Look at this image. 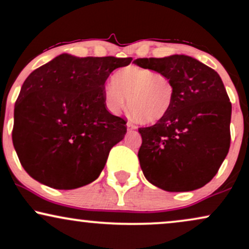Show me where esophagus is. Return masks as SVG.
<instances>
[{"label":"esophagus","mask_w":249,"mask_h":249,"mask_svg":"<svg viewBox=\"0 0 249 249\" xmlns=\"http://www.w3.org/2000/svg\"><path fill=\"white\" fill-rule=\"evenodd\" d=\"M126 126H127V130H128V131H133V130H136V128H137L136 125H133L131 122H127Z\"/></svg>","instance_id":"obj_1"}]
</instances>
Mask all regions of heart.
I'll return each instance as SVG.
<instances>
[{
	"instance_id": "obj_1",
	"label": "heart",
	"mask_w": 249,
	"mask_h": 249,
	"mask_svg": "<svg viewBox=\"0 0 249 249\" xmlns=\"http://www.w3.org/2000/svg\"><path fill=\"white\" fill-rule=\"evenodd\" d=\"M175 96V85L168 75L138 66L117 71L112 83L103 90L104 104L110 112L119 113L128 101V109L134 118L148 124L168 115Z\"/></svg>"
}]
</instances>
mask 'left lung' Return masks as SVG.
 Masks as SVG:
<instances>
[{
  "label": "left lung",
  "instance_id": "obj_1",
  "mask_svg": "<svg viewBox=\"0 0 249 249\" xmlns=\"http://www.w3.org/2000/svg\"><path fill=\"white\" fill-rule=\"evenodd\" d=\"M133 62L168 75L176 89L168 115L139 128L138 158L146 179L170 193L204 187L225 160L231 142L232 106L219 74L183 54Z\"/></svg>",
  "mask_w": 249,
  "mask_h": 249
}]
</instances>
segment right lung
I'll return each mask as SVG.
<instances>
[{
	"label": "right lung",
	"mask_w": 249,
	"mask_h": 249,
	"mask_svg": "<svg viewBox=\"0 0 249 249\" xmlns=\"http://www.w3.org/2000/svg\"><path fill=\"white\" fill-rule=\"evenodd\" d=\"M131 61L62 53L26 77L15 104L13 142L32 178L70 190L100 176L126 133V122L107 110L104 83Z\"/></svg>",
	"instance_id": "add662e5"
}]
</instances>
